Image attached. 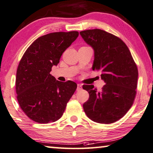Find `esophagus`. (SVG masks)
<instances>
[{"label":"esophagus","mask_w":153,"mask_h":153,"mask_svg":"<svg viewBox=\"0 0 153 153\" xmlns=\"http://www.w3.org/2000/svg\"><path fill=\"white\" fill-rule=\"evenodd\" d=\"M82 85L81 84H77V91H80V90L82 89Z\"/></svg>","instance_id":"esophagus-1"}]
</instances>
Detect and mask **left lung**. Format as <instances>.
Listing matches in <instances>:
<instances>
[{"label": "left lung", "mask_w": 153, "mask_h": 153, "mask_svg": "<svg viewBox=\"0 0 153 153\" xmlns=\"http://www.w3.org/2000/svg\"><path fill=\"white\" fill-rule=\"evenodd\" d=\"M82 37L93 48V69L101 71L105 84L101 91L83 85L89 99L83 104L94 122L110 124L120 119L131 107L136 95L137 65L127 45L119 37L101 29L81 31Z\"/></svg>", "instance_id": "1"}]
</instances>
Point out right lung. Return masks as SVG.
<instances>
[{
	"instance_id": "1",
	"label": "right lung",
	"mask_w": 153,
	"mask_h": 153,
	"mask_svg": "<svg viewBox=\"0 0 153 153\" xmlns=\"http://www.w3.org/2000/svg\"><path fill=\"white\" fill-rule=\"evenodd\" d=\"M77 31L51 33L37 39L24 52L16 74V91L20 108L29 118L45 124L63 114L77 88L74 82H59L50 74Z\"/></svg>"
}]
</instances>
